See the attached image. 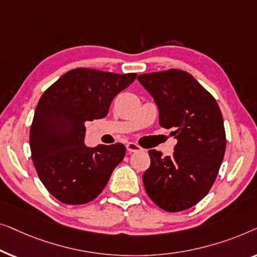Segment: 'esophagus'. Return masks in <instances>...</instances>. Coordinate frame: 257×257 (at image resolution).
<instances>
[{"mask_svg": "<svg viewBox=\"0 0 257 257\" xmlns=\"http://www.w3.org/2000/svg\"><path fill=\"white\" fill-rule=\"evenodd\" d=\"M125 147H127L128 153H137V151L142 150V148H141L140 146H137L136 143H133V142H129Z\"/></svg>", "mask_w": 257, "mask_h": 257, "instance_id": "obj_1", "label": "esophagus"}]
</instances>
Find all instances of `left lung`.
<instances>
[{"label":"left lung","instance_id":"1","mask_svg":"<svg viewBox=\"0 0 257 257\" xmlns=\"http://www.w3.org/2000/svg\"><path fill=\"white\" fill-rule=\"evenodd\" d=\"M137 80L157 104L160 124L171 129L172 156L149 150L143 184L150 199L168 212L199 202L214 183L226 150L221 111L214 97L190 73L172 70L141 74Z\"/></svg>","mask_w":257,"mask_h":257}]
</instances>
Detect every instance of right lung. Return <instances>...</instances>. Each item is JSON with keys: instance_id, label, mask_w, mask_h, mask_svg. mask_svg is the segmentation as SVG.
Masks as SVG:
<instances>
[{"instance_id": "add662e5", "label": "right lung", "mask_w": 257, "mask_h": 257, "mask_svg": "<svg viewBox=\"0 0 257 257\" xmlns=\"http://www.w3.org/2000/svg\"><path fill=\"white\" fill-rule=\"evenodd\" d=\"M136 73L116 74L78 67L43 94L30 129L32 161L39 179L64 204L81 205L99 196L121 163L125 147L85 146V122L102 118Z\"/></svg>"}]
</instances>
